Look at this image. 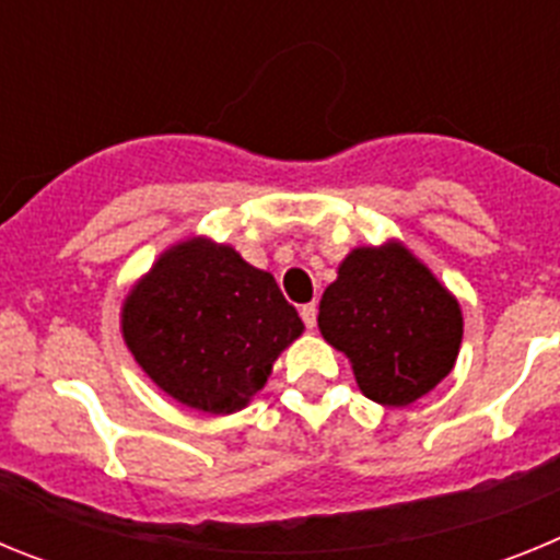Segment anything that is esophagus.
I'll return each mask as SVG.
<instances>
[{"label": "esophagus", "mask_w": 560, "mask_h": 560, "mask_svg": "<svg viewBox=\"0 0 560 560\" xmlns=\"http://www.w3.org/2000/svg\"><path fill=\"white\" fill-rule=\"evenodd\" d=\"M300 316H303L305 328H314V325H316V303L303 305V308H300Z\"/></svg>", "instance_id": "1"}]
</instances>
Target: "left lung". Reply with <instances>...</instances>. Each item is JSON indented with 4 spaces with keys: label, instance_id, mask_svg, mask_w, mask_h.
Wrapping results in <instances>:
<instances>
[{
    "label": "left lung",
    "instance_id": "obj_1",
    "mask_svg": "<svg viewBox=\"0 0 560 560\" xmlns=\"http://www.w3.org/2000/svg\"><path fill=\"white\" fill-rule=\"evenodd\" d=\"M319 330L353 361L361 393L384 407H407L452 373L463 316L404 246H361L325 289Z\"/></svg>",
    "mask_w": 560,
    "mask_h": 560
}]
</instances>
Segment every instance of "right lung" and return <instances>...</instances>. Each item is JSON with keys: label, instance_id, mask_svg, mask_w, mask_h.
<instances>
[{"label": "right lung", "instance_id": "1", "mask_svg": "<svg viewBox=\"0 0 560 560\" xmlns=\"http://www.w3.org/2000/svg\"><path fill=\"white\" fill-rule=\"evenodd\" d=\"M303 319L275 277L205 237L173 246L128 294L122 336L167 395L230 415L264 387Z\"/></svg>", "mask_w": 560, "mask_h": 560}]
</instances>
